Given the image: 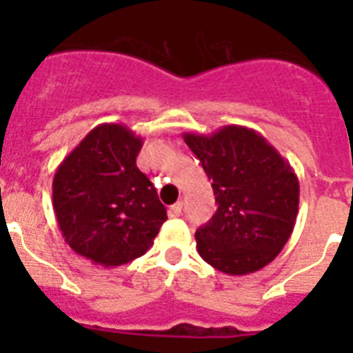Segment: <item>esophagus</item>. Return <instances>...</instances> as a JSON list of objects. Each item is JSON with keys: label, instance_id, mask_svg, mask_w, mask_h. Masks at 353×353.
<instances>
[{"label": "esophagus", "instance_id": "1", "mask_svg": "<svg viewBox=\"0 0 353 353\" xmlns=\"http://www.w3.org/2000/svg\"><path fill=\"white\" fill-rule=\"evenodd\" d=\"M182 207H183L182 201H176V203H174V205H171V207H170V215H171V217H179V215L182 214Z\"/></svg>", "mask_w": 353, "mask_h": 353}]
</instances>
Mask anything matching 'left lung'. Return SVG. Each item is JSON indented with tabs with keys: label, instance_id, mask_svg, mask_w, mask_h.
Instances as JSON below:
<instances>
[{
	"label": "left lung",
	"instance_id": "obj_1",
	"mask_svg": "<svg viewBox=\"0 0 353 353\" xmlns=\"http://www.w3.org/2000/svg\"><path fill=\"white\" fill-rule=\"evenodd\" d=\"M212 180L217 210L196 230L199 256L230 276L256 272L281 252L299 214V179L256 130L226 125L183 134Z\"/></svg>",
	"mask_w": 353,
	"mask_h": 353
}]
</instances>
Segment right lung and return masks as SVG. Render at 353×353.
<instances>
[{"instance_id":"add662e5","label":"right lung","mask_w":353,"mask_h":353,"mask_svg":"<svg viewBox=\"0 0 353 353\" xmlns=\"http://www.w3.org/2000/svg\"><path fill=\"white\" fill-rule=\"evenodd\" d=\"M143 139L121 123H101L63 159L52 207L65 242L92 263L118 267L143 256L168 219L136 157Z\"/></svg>"}]
</instances>
